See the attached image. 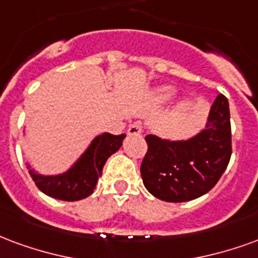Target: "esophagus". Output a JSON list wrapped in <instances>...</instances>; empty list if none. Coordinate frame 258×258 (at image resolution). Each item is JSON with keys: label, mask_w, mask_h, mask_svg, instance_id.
<instances>
[{"label": "esophagus", "mask_w": 258, "mask_h": 258, "mask_svg": "<svg viewBox=\"0 0 258 258\" xmlns=\"http://www.w3.org/2000/svg\"><path fill=\"white\" fill-rule=\"evenodd\" d=\"M142 132H143L142 125H139V123H133V125H131L129 129H127V135H129V136H139V135H142Z\"/></svg>", "instance_id": "34e87169"}]
</instances>
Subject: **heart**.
I'll return each instance as SVG.
<instances>
[{"label":"heart","mask_w":258,"mask_h":258,"mask_svg":"<svg viewBox=\"0 0 258 258\" xmlns=\"http://www.w3.org/2000/svg\"><path fill=\"white\" fill-rule=\"evenodd\" d=\"M172 95H173L172 88H162L161 90H158V93H157L159 100H166V99H169Z\"/></svg>","instance_id":"obj_1"}]
</instances>
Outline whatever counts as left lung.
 Segmentation results:
<instances>
[{"mask_svg": "<svg viewBox=\"0 0 258 258\" xmlns=\"http://www.w3.org/2000/svg\"><path fill=\"white\" fill-rule=\"evenodd\" d=\"M148 150L142 162L143 183L155 198L187 202L217 184L232 154L228 100L220 93L204 131L184 142L146 136Z\"/></svg>", "mask_w": 258, "mask_h": 258, "instance_id": "obj_1", "label": "left lung"}]
</instances>
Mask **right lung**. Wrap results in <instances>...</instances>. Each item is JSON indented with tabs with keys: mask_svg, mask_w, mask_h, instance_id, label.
Listing matches in <instances>:
<instances>
[{
	"mask_svg": "<svg viewBox=\"0 0 258 258\" xmlns=\"http://www.w3.org/2000/svg\"><path fill=\"white\" fill-rule=\"evenodd\" d=\"M125 135L103 133L92 142L85 154L73 168L57 176H42L30 169V176L41 191L60 201H80L93 192L103 166L108 158L119 150Z\"/></svg>",
	"mask_w": 258,
	"mask_h": 258,
	"instance_id": "obj_1",
	"label": "right lung"
}]
</instances>
